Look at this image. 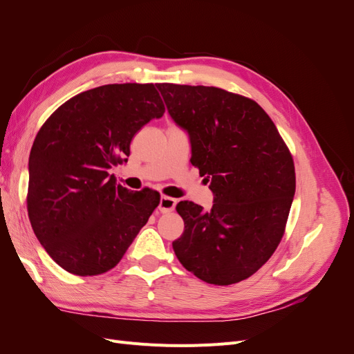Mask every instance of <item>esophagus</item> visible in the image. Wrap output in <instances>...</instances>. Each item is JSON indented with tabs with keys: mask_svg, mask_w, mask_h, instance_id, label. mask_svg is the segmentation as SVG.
<instances>
[{
	"mask_svg": "<svg viewBox=\"0 0 354 354\" xmlns=\"http://www.w3.org/2000/svg\"><path fill=\"white\" fill-rule=\"evenodd\" d=\"M176 203H177V201L174 199V198H169V196H160V199H159V211L160 212H169V211H173L174 208H176Z\"/></svg>",
	"mask_w": 354,
	"mask_h": 354,
	"instance_id": "obj_1",
	"label": "esophagus"
}]
</instances>
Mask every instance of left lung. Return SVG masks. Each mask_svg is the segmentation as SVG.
Here are the masks:
<instances>
[{
  "label": "left lung",
  "mask_w": 354,
  "mask_h": 354,
  "mask_svg": "<svg viewBox=\"0 0 354 354\" xmlns=\"http://www.w3.org/2000/svg\"><path fill=\"white\" fill-rule=\"evenodd\" d=\"M167 109L189 133L190 162L211 178V211L181 201L178 261L201 281L248 279L279 245L295 194L294 159L270 116L241 94L205 85L158 84Z\"/></svg>",
  "instance_id": "1"
}]
</instances>
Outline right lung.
I'll use <instances>...</instances> for the list:
<instances>
[{"mask_svg": "<svg viewBox=\"0 0 354 354\" xmlns=\"http://www.w3.org/2000/svg\"><path fill=\"white\" fill-rule=\"evenodd\" d=\"M164 112L153 84H108L69 99L39 128L28 214L62 269L77 276L113 269L159 205L156 190H128L109 169L125 162L136 133Z\"/></svg>", "mask_w": 354, "mask_h": 354, "instance_id": "add662e5", "label": "right lung"}]
</instances>
